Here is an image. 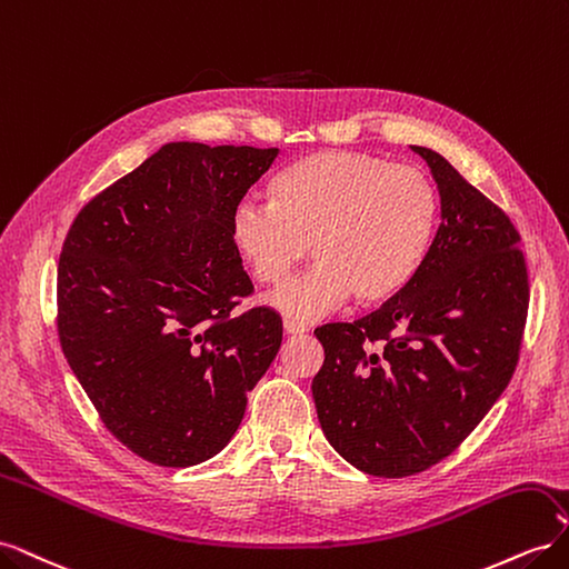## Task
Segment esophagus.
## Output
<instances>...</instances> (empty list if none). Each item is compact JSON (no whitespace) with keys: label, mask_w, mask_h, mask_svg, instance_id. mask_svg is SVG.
Segmentation results:
<instances>
[{"label":"esophagus","mask_w":569,"mask_h":569,"mask_svg":"<svg viewBox=\"0 0 569 569\" xmlns=\"http://www.w3.org/2000/svg\"><path fill=\"white\" fill-rule=\"evenodd\" d=\"M284 332H287V335H303V332H308V327H306L303 322L284 318Z\"/></svg>","instance_id":"obj_1"}]
</instances>
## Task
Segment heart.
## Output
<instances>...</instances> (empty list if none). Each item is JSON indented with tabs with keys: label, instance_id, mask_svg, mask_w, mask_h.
I'll use <instances>...</instances> for the list:
<instances>
[{
	"label": "heart",
	"instance_id": "obj_1",
	"mask_svg": "<svg viewBox=\"0 0 569 569\" xmlns=\"http://www.w3.org/2000/svg\"><path fill=\"white\" fill-rule=\"evenodd\" d=\"M270 203H239L230 239L256 282L278 287L308 253L316 263L268 299L291 320L372 306L416 280L432 249L439 192L420 168L358 151H318L284 166Z\"/></svg>",
	"mask_w": 569,
	"mask_h": 569
}]
</instances>
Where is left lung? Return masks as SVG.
Instances as JSON below:
<instances>
[{
    "instance_id": "8db88e82",
    "label": "left lung",
    "mask_w": 569,
    "mask_h": 569,
    "mask_svg": "<svg viewBox=\"0 0 569 569\" xmlns=\"http://www.w3.org/2000/svg\"><path fill=\"white\" fill-rule=\"evenodd\" d=\"M432 249L401 295L356 322L316 330L325 363L313 401L335 451L375 477H408L451 456L508 387L529 280L520 232L441 153Z\"/></svg>"
}]
</instances>
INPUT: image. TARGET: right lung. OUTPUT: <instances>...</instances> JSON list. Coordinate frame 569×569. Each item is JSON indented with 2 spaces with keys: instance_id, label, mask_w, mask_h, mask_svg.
Listing matches in <instances>:
<instances>
[{
  "instance_id": "obj_1",
  "label": "right lung",
  "mask_w": 569,
  "mask_h": 569,
  "mask_svg": "<svg viewBox=\"0 0 569 569\" xmlns=\"http://www.w3.org/2000/svg\"><path fill=\"white\" fill-rule=\"evenodd\" d=\"M280 149L168 142L82 206L59 258L68 366L109 432L161 468L213 458L282 343L272 308L232 316L253 284L232 213Z\"/></svg>"
}]
</instances>
